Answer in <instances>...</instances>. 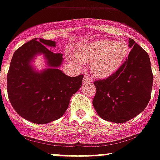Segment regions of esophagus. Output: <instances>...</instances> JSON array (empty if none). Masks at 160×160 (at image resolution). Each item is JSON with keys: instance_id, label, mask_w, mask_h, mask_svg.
<instances>
[{"instance_id": "obj_1", "label": "esophagus", "mask_w": 160, "mask_h": 160, "mask_svg": "<svg viewBox=\"0 0 160 160\" xmlns=\"http://www.w3.org/2000/svg\"><path fill=\"white\" fill-rule=\"evenodd\" d=\"M90 82H91L90 77H89V76L85 75L84 77V79H83V83H84V84H88V83H90Z\"/></svg>"}]
</instances>
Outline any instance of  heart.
<instances>
[{"label": "heart", "instance_id": "1", "mask_svg": "<svg viewBox=\"0 0 160 160\" xmlns=\"http://www.w3.org/2000/svg\"><path fill=\"white\" fill-rule=\"evenodd\" d=\"M129 54V48L123 42L113 40H98L84 45L76 52V58L71 62L78 64L91 62L92 73L97 77L104 78L111 76L123 64Z\"/></svg>", "mask_w": 160, "mask_h": 160}]
</instances>
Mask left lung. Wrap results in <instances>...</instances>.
<instances>
[{
    "label": "left lung",
    "mask_w": 160,
    "mask_h": 160,
    "mask_svg": "<svg viewBox=\"0 0 160 160\" xmlns=\"http://www.w3.org/2000/svg\"><path fill=\"white\" fill-rule=\"evenodd\" d=\"M129 48L128 58L116 72L93 82V108L101 118L112 122H126L137 116L151 97L154 76L149 55L132 38Z\"/></svg>",
    "instance_id": "obj_1"
}]
</instances>
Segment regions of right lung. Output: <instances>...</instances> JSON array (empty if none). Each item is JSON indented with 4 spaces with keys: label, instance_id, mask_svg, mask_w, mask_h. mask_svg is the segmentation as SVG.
<instances>
[{
    "label": "right lung",
    "instance_id": "obj_1",
    "mask_svg": "<svg viewBox=\"0 0 160 160\" xmlns=\"http://www.w3.org/2000/svg\"><path fill=\"white\" fill-rule=\"evenodd\" d=\"M47 46L54 48L56 42L34 38L22 45L14 53L7 74V93L12 107L19 116L37 124L62 118L84 77L63 73L58 69L63 55L51 52ZM38 54H44L49 67L40 72L31 65Z\"/></svg>",
    "mask_w": 160,
    "mask_h": 160
}]
</instances>
